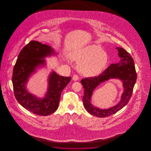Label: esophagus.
<instances>
[{
	"mask_svg": "<svg viewBox=\"0 0 151 151\" xmlns=\"http://www.w3.org/2000/svg\"><path fill=\"white\" fill-rule=\"evenodd\" d=\"M79 76L77 75H73V77H72V79H73V80H74V81H78V80H79Z\"/></svg>",
	"mask_w": 151,
	"mask_h": 151,
	"instance_id": "1",
	"label": "esophagus"
}]
</instances>
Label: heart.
<instances>
[{"label":"heart","mask_w":151,"mask_h":151,"mask_svg":"<svg viewBox=\"0 0 151 151\" xmlns=\"http://www.w3.org/2000/svg\"><path fill=\"white\" fill-rule=\"evenodd\" d=\"M73 60L80 62V72L87 76L100 75L108 64V54L96 45H89L75 51L72 54Z\"/></svg>","instance_id":"b5f03b06"}]
</instances>
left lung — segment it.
<instances>
[{"label": "left lung", "instance_id": "8db88e82", "mask_svg": "<svg viewBox=\"0 0 151 151\" xmlns=\"http://www.w3.org/2000/svg\"><path fill=\"white\" fill-rule=\"evenodd\" d=\"M121 60L116 64H111L100 75L84 78L81 80L84 88L83 104L86 111L91 115L98 117H106L114 114L125 106L132 96L134 86L137 80V72L134 62L129 53L121 47H116ZM110 78L119 79L123 83L124 91L120 101L115 106L106 109L96 108L91 104L93 90L100 83Z\"/></svg>", "mask_w": 151, "mask_h": 151}]
</instances>
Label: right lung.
Listing matches in <instances>:
<instances>
[{
    "label": "right lung",
    "instance_id": "1",
    "mask_svg": "<svg viewBox=\"0 0 151 151\" xmlns=\"http://www.w3.org/2000/svg\"><path fill=\"white\" fill-rule=\"evenodd\" d=\"M55 54L50 46L32 41L20 52L12 75L14 94L23 108L39 115H50L58 108L62 91L71 78L59 76L52 71L48 78L47 91L43 99L38 98L27 90L26 84L36 68L46 65L45 58Z\"/></svg>",
    "mask_w": 151,
    "mask_h": 151
}]
</instances>
